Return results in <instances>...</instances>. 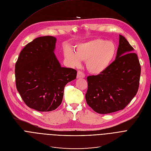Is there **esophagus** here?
Listing matches in <instances>:
<instances>
[{"label":"esophagus","mask_w":151,"mask_h":151,"mask_svg":"<svg viewBox=\"0 0 151 151\" xmlns=\"http://www.w3.org/2000/svg\"><path fill=\"white\" fill-rule=\"evenodd\" d=\"M84 77H85V74L82 71L78 70V73H77V78H84Z\"/></svg>","instance_id":"1"}]
</instances>
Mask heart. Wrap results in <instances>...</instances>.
<instances>
[{
	"instance_id": "obj_1",
	"label": "heart",
	"mask_w": 151,
	"mask_h": 151,
	"mask_svg": "<svg viewBox=\"0 0 151 151\" xmlns=\"http://www.w3.org/2000/svg\"><path fill=\"white\" fill-rule=\"evenodd\" d=\"M116 54V47L112 41L95 39L78 44L74 51L68 48L64 52L67 61L72 66L86 61L88 71L93 74L103 73L111 64Z\"/></svg>"
}]
</instances>
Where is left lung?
I'll use <instances>...</instances> for the list:
<instances>
[{
    "label": "left lung",
    "instance_id": "8db88e82",
    "mask_svg": "<svg viewBox=\"0 0 151 151\" xmlns=\"http://www.w3.org/2000/svg\"><path fill=\"white\" fill-rule=\"evenodd\" d=\"M119 37L115 61L103 73L87 78V103L100 114L124 109L139 87L141 66L137 55L124 36Z\"/></svg>",
    "mask_w": 151,
    "mask_h": 151
}]
</instances>
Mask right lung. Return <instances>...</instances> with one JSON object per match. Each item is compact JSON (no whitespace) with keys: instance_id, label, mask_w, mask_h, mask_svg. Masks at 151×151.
Here are the masks:
<instances>
[{"instance_id":"1","label":"right lung","mask_w":151,"mask_h":151,"mask_svg":"<svg viewBox=\"0 0 151 151\" xmlns=\"http://www.w3.org/2000/svg\"><path fill=\"white\" fill-rule=\"evenodd\" d=\"M56 39L39 37L27 44L15 65L16 86L25 104L39 112H50L61 104L65 85L77 71L61 67L54 53Z\"/></svg>"}]
</instances>
